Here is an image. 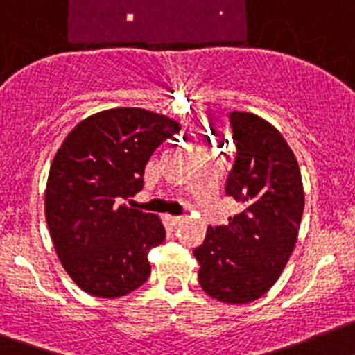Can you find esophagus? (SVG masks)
<instances>
[{
  "label": "esophagus",
  "instance_id": "esophagus-1",
  "mask_svg": "<svg viewBox=\"0 0 355 355\" xmlns=\"http://www.w3.org/2000/svg\"><path fill=\"white\" fill-rule=\"evenodd\" d=\"M166 219H168V223H170V225H173V226L180 225V223H182V217H178V216H166Z\"/></svg>",
  "mask_w": 355,
  "mask_h": 355
}]
</instances>
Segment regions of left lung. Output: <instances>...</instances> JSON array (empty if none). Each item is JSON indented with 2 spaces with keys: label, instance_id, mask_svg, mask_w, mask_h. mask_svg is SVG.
<instances>
[{
  "label": "left lung",
  "instance_id": "left-lung-1",
  "mask_svg": "<svg viewBox=\"0 0 355 355\" xmlns=\"http://www.w3.org/2000/svg\"><path fill=\"white\" fill-rule=\"evenodd\" d=\"M235 164L226 196L241 205L228 225L209 226L193 253L207 295L226 304L260 299L277 281L297 242L304 189L297 159L279 130L263 118L233 111Z\"/></svg>",
  "mask_w": 355,
  "mask_h": 355
}]
</instances>
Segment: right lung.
I'll use <instances>...</instances> for the list:
<instances>
[{
  "label": "right lung",
  "mask_w": 355,
  "mask_h": 355,
  "mask_svg": "<svg viewBox=\"0 0 355 355\" xmlns=\"http://www.w3.org/2000/svg\"><path fill=\"white\" fill-rule=\"evenodd\" d=\"M180 123L141 107L85 118L63 139L46 187V221L63 269L83 292L102 299L148 279V251L166 230L155 214L123 203L143 187L152 154Z\"/></svg>",
  "instance_id": "obj_1"
}]
</instances>
